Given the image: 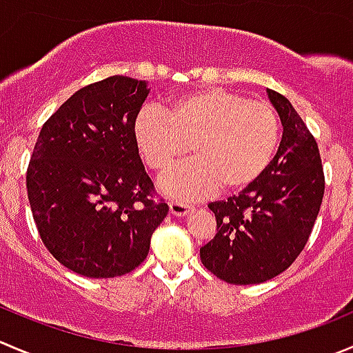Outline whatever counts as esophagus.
Masks as SVG:
<instances>
[{
	"label": "esophagus",
	"mask_w": 353,
	"mask_h": 353,
	"mask_svg": "<svg viewBox=\"0 0 353 353\" xmlns=\"http://www.w3.org/2000/svg\"><path fill=\"white\" fill-rule=\"evenodd\" d=\"M169 210L170 214L176 215V217H184V215H188L191 210H193V207L186 203H181V201H170Z\"/></svg>",
	"instance_id": "1"
}]
</instances>
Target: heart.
I'll return each mask as SVG.
<instances>
[{"label":"heart","mask_w":353,"mask_h":353,"mask_svg":"<svg viewBox=\"0 0 353 353\" xmlns=\"http://www.w3.org/2000/svg\"><path fill=\"white\" fill-rule=\"evenodd\" d=\"M136 148L153 170L169 169L159 190L172 200H200L255 183L272 162L281 136L278 114L265 101L207 88L184 93L165 108L146 107L132 124Z\"/></svg>","instance_id":"b5f03b06"}]
</instances>
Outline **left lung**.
I'll return each mask as SVG.
<instances>
[{
	"label": "left lung",
	"instance_id": "obj_1",
	"mask_svg": "<svg viewBox=\"0 0 353 353\" xmlns=\"http://www.w3.org/2000/svg\"><path fill=\"white\" fill-rule=\"evenodd\" d=\"M268 97L283 125L278 153L238 196L208 205L217 232L200 248V259L231 285H259L286 271L307 245L323 203L316 139L283 94L268 90Z\"/></svg>",
	"mask_w": 353,
	"mask_h": 353
}]
</instances>
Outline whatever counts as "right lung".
I'll return each mask as SVG.
<instances>
[{"instance_id": "right-lung-1", "label": "right lung", "mask_w": 353, "mask_h": 353, "mask_svg": "<svg viewBox=\"0 0 353 353\" xmlns=\"http://www.w3.org/2000/svg\"><path fill=\"white\" fill-rule=\"evenodd\" d=\"M148 82L114 75L72 94L43 125L27 194L51 255L85 278H117L146 259L169 212L152 200L132 124Z\"/></svg>"}]
</instances>
